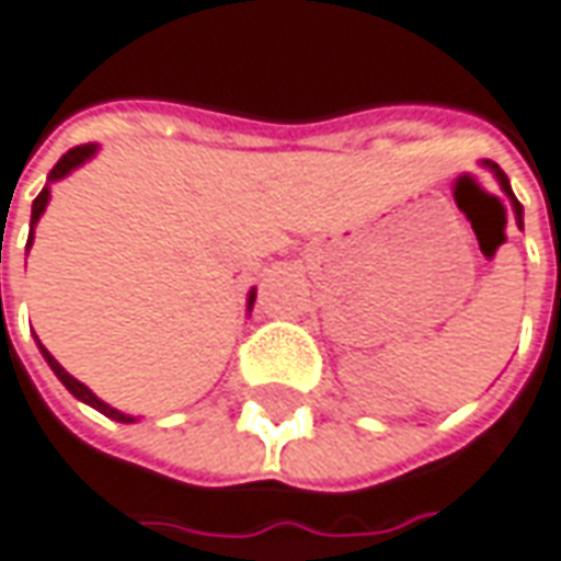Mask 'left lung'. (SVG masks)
I'll return each mask as SVG.
<instances>
[{
    "mask_svg": "<svg viewBox=\"0 0 561 561\" xmlns=\"http://www.w3.org/2000/svg\"><path fill=\"white\" fill-rule=\"evenodd\" d=\"M486 169H490V172H493V175L500 179L502 191L508 194V201H512V209H515V216H518V222H522V204H518V197L512 194V184H508V179H505V172H502V169H500V165H496V162H486Z\"/></svg>",
    "mask_w": 561,
    "mask_h": 561,
    "instance_id": "1",
    "label": "left lung"
}]
</instances>
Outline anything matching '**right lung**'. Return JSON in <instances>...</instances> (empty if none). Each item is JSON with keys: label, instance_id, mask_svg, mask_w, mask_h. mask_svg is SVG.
Wrapping results in <instances>:
<instances>
[{"label": "right lung", "instance_id": "add662e5", "mask_svg": "<svg viewBox=\"0 0 561 561\" xmlns=\"http://www.w3.org/2000/svg\"><path fill=\"white\" fill-rule=\"evenodd\" d=\"M93 153H96V144H81V147H71V150H68V153H65V157H61L56 165H53V172H49V182H59V179H65V175H68L71 169H78V165H81V162H87V159L93 157ZM46 204H49V187H43V191H39L37 201H34V209H31V238H27V248H31V241H34V226H37V219L43 216ZM248 307H254V291H251V298H248ZM37 345H39V342H37ZM39 352H43L46 364L53 367V374H56L61 382H65V389H68V392H71L75 399H81V402H87L90 408H96L100 414H106V417L118 421V424H131V421H135L131 414H122V411H115V408H110L106 402H100V399H96V396H93V392L87 389L84 382H78V379L71 377V374H68V370H65L59 360H56L53 354L46 352L43 345H39Z\"/></svg>", "mask_w": 561, "mask_h": 561}]
</instances>
